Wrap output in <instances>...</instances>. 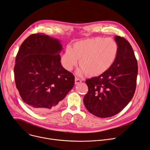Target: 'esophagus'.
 I'll return each mask as SVG.
<instances>
[{"instance_id":"34e87169","label":"esophagus","mask_w":150,"mask_h":150,"mask_svg":"<svg viewBox=\"0 0 150 150\" xmlns=\"http://www.w3.org/2000/svg\"><path fill=\"white\" fill-rule=\"evenodd\" d=\"M81 81H81L80 79H79V78H77V77H75V84H79V83H81Z\"/></svg>"}]
</instances>
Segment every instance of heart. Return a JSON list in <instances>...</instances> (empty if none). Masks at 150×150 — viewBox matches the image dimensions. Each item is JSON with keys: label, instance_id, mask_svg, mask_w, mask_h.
Returning a JSON list of instances; mask_svg holds the SVG:
<instances>
[{"label": "heart", "instance_id": "b5f03b06", "mask_svg": "<svg viewBox=\"0 0 150 150\" xmlns=\"http://www.w3.org/2000/svg\"><path fill=\"white\" fill-rule=\"evenodd\" d=\"M119 45L112 38L96 37L77 41L72 49L67 47L61 57V64L67 70L76 66L77 74L91 76L102 75L111 68L119 54Z\"/></svg>", "mask_w": 150, "mask_h": 150}]
</instances>
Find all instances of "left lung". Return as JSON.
Listing matches in <instances>:
<instances>
[{
    "label": "left lung",
    "mask_w": 150,
    "mask_h": 150,
    "mask_svg": "<svg viewBox=\"0 0 150 150\" xmlns=\"http://www.w3.org/2000/svg\"><path fill=\"white\" fill-rule=\"evenodd\" d=\"M119 54L112 66L106 72L86 80L88 92L83 98L85 107L100 118L120 112L132 98L136 88L137 61L129 42L115 36Z\"/></svg>",
    "instance_id": "obj_1"
}]
</instances>
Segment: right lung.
<instances>
[{
  "instance_id": "add662e5",
  "label": "right lung",
  "mask_w": 150,
  "mask_h": 150,
  "mask_svg": "<svg viewBox=\"0 0 150 150\" xmlns=\"http://www.w3.org/2000/svg\"><path fill=\"white\" fill-rule=\"evenodd\" d=\"M62 49L58 39L35 33L25 39L17 53L16 86L22 100L36 112L55 109L74 87V75L61 64Z\"/></svg>"
}]
</instances>
